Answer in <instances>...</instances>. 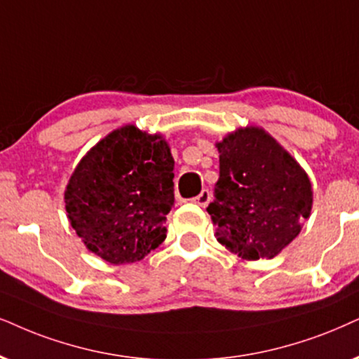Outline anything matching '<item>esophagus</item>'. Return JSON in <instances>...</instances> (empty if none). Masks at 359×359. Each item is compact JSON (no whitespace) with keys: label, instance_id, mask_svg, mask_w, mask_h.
Returning <instances> with one entry per match:
<instances>
[{"label":"esophagus","instance_id":"1","mask_svg":"<svg viewBox=\"0 0 359 359\" xmlns=\"http://www.w3.org/2000/svg\"><path fill=\"white\" fill-rule=\"evenodd\" d=\"M210 198H212L210 192H208L207 189H203L202 192L197 195V197L192 198V202H194V203H197V205H201V207H207V205H208V202H210Z\"/></svg>","mask_w":359,"mask_h":359}]
</instances>
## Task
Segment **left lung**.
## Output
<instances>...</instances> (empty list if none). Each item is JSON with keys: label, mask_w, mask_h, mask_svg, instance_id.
<instances>
[{"label": "left lung", "mask_w": 359, "mask_h": 359, "mask_svg": "<svg viewBox=\"0 0 359 359\" xmlns=\"http://www.w3.org/2000/svg\"><path fill=\"white\" fill-rule=\"evenodd\" d=\"M215 147L220 177L207 212L217 226V242L243 260L276 257L310 217V177L258 126L238 127Z\"/></svg>", "instance_id": "8db88e82"}]
</instances>
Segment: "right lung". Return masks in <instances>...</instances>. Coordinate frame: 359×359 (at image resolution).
Segmentation results:
<instances>
[{
    "label": "right lung",
    "instance_id": "1",
    "mask_svg": "<svg viewBox=\"0 0 359 359\" xmlns=\"http://www.w3.org/2000/svg\"><path fill=\"white\" fill-rule=\"evenodd\" d=\"M67 219L89 252L112 265L142 260L167 237L174 157L162 134L134 124L99 140L65 190Z\"/></svg>",
    "mask_w": 359,
    "mask_h": 359
}]
</instances>
